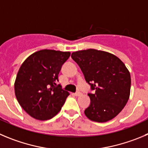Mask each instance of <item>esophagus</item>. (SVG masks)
<instances>
[{"instance_id":"1","label":"esophagus","mask_w":148,"mask_h":148,"mask_svg":"<svg viewBox=\"0 0 148 148\" xmlns=\"http://www.w3.org/2000/svg\"><path fill=\"white\" fill-rule=\"evenodd\" d=\"M81 94H82V93H81L80 91H77V92H76V93H74V95H75L76 96H80Z\"/></svg>"}]
</instances>
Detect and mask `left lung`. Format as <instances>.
Returning a JSON list of instances; mask_svg holds the SVG:
<instances>
[{
  "instance_id": "left-lung-1",
  "label": "left lung",
  "mask_w": 148,
  "mask_h": 148,
  "mask_svg": "<svg viewBox=\"0 0 148 148\" xmlns=\"http://www.w3.org/2000/svg\"><path fill=\"white\" fill-rule=\"evenodd\" d=\"M93 93L85 110L90 121L103 123L118 115L126 104L131 90V75L125 64L115 55L89 49L71 54Z\"/></svg>"
}]
</instances>
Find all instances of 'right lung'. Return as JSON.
I'll list each match as a JSON object with an SVG mask.
<instances>
[{
	"label": "right lung",
	"instance_id": "right-lung-1",
	"mask_svg": "<svg viewBox=\"0 0 148 148\" xmlns=\"http://www.w3.org/2000/svg\"><path fill=\"white\" fill-rule=\"evenodd\" d=\"M70 55L69 52L42 49L30 55L20 66L14 83L15 96L32 118L46 121L60 111L69 93L56 82Z\"/></svg>",
	"mask_w": 148,
	"mask_h": 148
}]
</instances>
